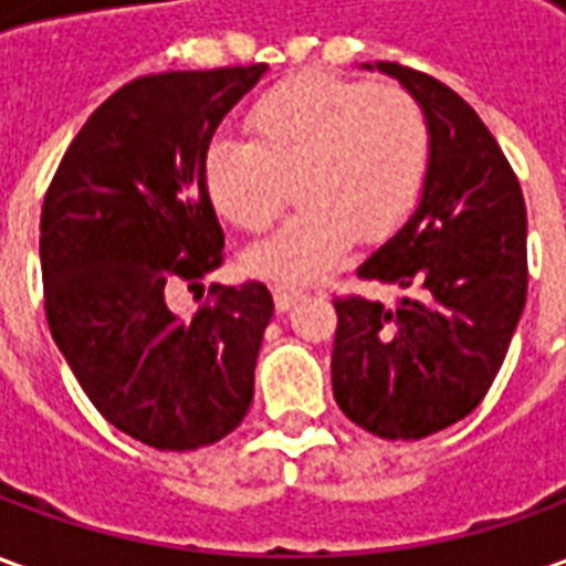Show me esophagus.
Returning <instances> with one entry per match:
<instances>
[{
  "instance_id": "esophagus-1",
  "label": "esophagus",
  "mask_w": 566,
  "mask_h": 566,
  "mask_svg": "<svg viewBox=\"0 0 566 566\" xmlns=\"http://www.w3.org/2000/svg\"><path fill=\"white\" fill-rule=\"evenodd\" d=\"M272 296H275V308H279V312H287V308H294L306 294H303L300 287L275 284V287H272Z\"/></svg>"
}]
</instances>
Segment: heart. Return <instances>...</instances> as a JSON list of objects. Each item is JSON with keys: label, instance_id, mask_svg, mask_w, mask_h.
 Wrapping results in <instances>:
<instances>
[{"label": "heart", "instance_id": "obj_1", "mask_svg": "<svg viewBox=\"0 0 566 566\" xmlns=\"http://www.w3.org/2000/svg\"><path fill=\"white\" fill-rule=\"evenodd\" d=\"M251 142L214 139L202 172L227 221L263 233L291 202L303 209L245 254L258 275L308 282L352 242H379L409 218L430 169V120L403 87L300 75L248 112Z\"/></svg>", "mask_w": 566, "mask_h": 566}]
</instances>
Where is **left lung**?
<instances>
[{"mask_svg": "<svg viewBox=\"0 0 566 566\" xmlns=\"http://www.w3.org/2000/svg\"><path fill=\"white\" fill-rule=\"evenodd\" d=\"M424 105L430 169L418 209L357 275L406 291L394 306L336 296L333 397L381 439H421L482 403L527 296L522 187L482 117L424 72L376 63Z\"/></svg>", "mask_w": 566, "mask_h": 566, "instance_id": "8db88e82", "label": "left lung"}]
</instances>
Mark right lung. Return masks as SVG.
Instances as JSON below:
<instances>
[{
	"instance_id": "add662e5",
	"label": "right lung",
	"mask_w": 566,
	"mask_h": 566,
	"mask_svg": "<svg viewBox=\"0 0 566 566\" xmlns=\"http://www.w3.org/2000/svg\"><path fill=\"white\" fill-rule=\"evenodd\" d=\"M266 63L160 72L124 84L81 127L42 206L44 312L56 348L99 416L150 449L223 439L254 400L272 318L266 284L218 287L172 312L223 263L206 148Z\"/></svg>"
}]
</instances>
